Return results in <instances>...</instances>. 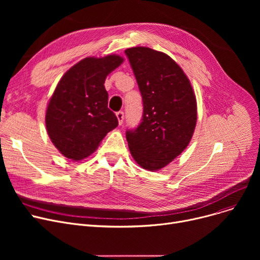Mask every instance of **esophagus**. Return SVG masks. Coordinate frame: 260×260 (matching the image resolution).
<instances>
[{
	"label": "esophagus",
	"mask_w": 260,
	"mask_h": 260,
	"mask_svg": "<svg viewBox=\"0 0 260 260\" xmlns=\"http://www.w3.org/2000/svg\"><path fill=\"white\" fill-rule=\"evenodd\" d=\"M116 116H117V119L119 121V124H122L123 119H124V113H123L122 111H119V112L116 113Z\"/></svg>",
	"instance_id": "obj_1"
}]
</instances>
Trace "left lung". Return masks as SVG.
<instances>
[{
	"mask_svg": "<svg viewBox=\"0 0 260 260\" xmlns=\"http://www.w3.org/2000/svg\"><path fill=\"white\" fill-rule=\"evenodd\" d=\"M142 95L140 124L126 131L135 161L158 171L188 145L197 121V104L189 80L168 54L148 47L125 51Z\"/></svg>",
	"mask_w": 260,
	"mask_h": 260,
	"instance_id": "left-lung-1",
	"label": "left lung"
}]
</instances>
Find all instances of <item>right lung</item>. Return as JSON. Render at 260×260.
I'll return each instance as SVG.
<instances>
[{"label":"right lung","instance_id":"1","mask_svg":"<svg viewBox=\"0 0 260 260\" xmlns=\"http://www.w3.org/2000/svg\"><path fill=\"white\" fill-rule=\"evenodd\" d=\"M122 62L117 54L85 58L61 78L49 100L45 123L51 142L66 158H86L118 126L116 115L107 107L104 82Z\"/></svg>","mask_w":260,"mask_h":260}]
</instances>
